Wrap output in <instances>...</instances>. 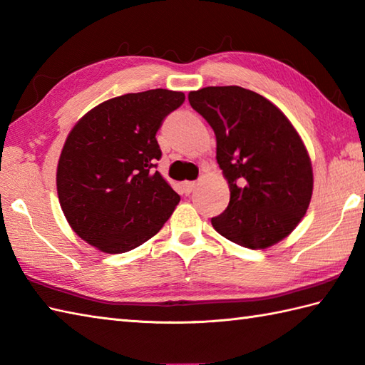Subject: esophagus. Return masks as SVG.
Segmentation results:
<instances>
[{
  "label": "esophagus",
  "instance_id": "1",
  "mask_svg": "<svg viewBox=\"0 0 365 365\" xmlns=\"http://www.w3.org/2000/svg\"><path fill=\"white\" fill-rule=\"evenodd\" d=\"M196 185H197L196 182H183L182 187H183L185 195H190V192L196 188Z\"/></svg>",
  "mask_w": 365,
  "mask_h": 365
}]
</instances>
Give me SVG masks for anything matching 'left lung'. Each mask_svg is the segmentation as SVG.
<instances>
[{
  "mask_svg": "<svg viewBox=\"0 0 365 365\" xmlns=\"http://www.w3.org/2000/svg\"><path fill=\"white\" fill-rule=\"evenodd\" d=\"M188 100L215 131L216 160L230 190L227 208L212 226L250 250L281 242L312 197V165L298 131L276 105L250 89L208 86L190 92Z\"/></svg>",
  "mask_w": 365,
  "mask_h": 365,
  "instance_id": "8db88e82",
  "label": "left lung"
}]
</instances>
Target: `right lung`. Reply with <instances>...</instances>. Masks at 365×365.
I'll return each mask as SVG.
<instances>
[{"instance_id": "right-lung-1", "label": "right lung", "mask_w": 365, "mask_h": 365, "mask_svg": "<svg viewBox=\"0 0 365 365\" xmlns=\"http://www.w3.org/2000/svg\"><path fill=\"white\" fill-rule=\"evenodd\" d=\"M183 92L150 89L114 97L75 123L61 152L56 187L67 222L108 254L135 250L158 234L180 202L161 177L158 128Z\"/></svg>"}]
</instances>
